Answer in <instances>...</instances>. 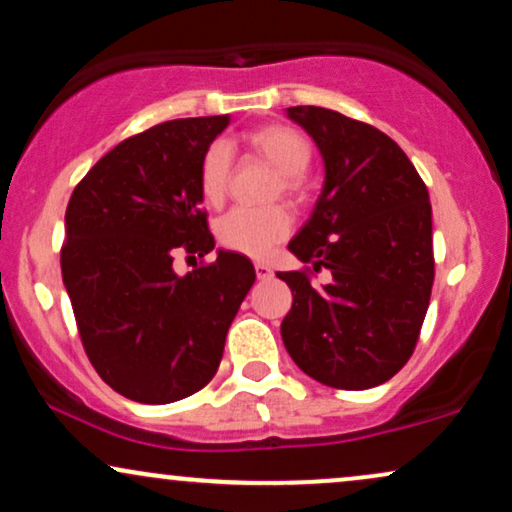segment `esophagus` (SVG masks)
<instances>
[{
	"mask_svg": "<svg viewBox=\"0 0 512 512\" xmlns=\"http://www.w3.org/2000/svg\"><path fill=\"white\" fill-rule=\"evenodd\" d=\"M255 274H257V279H262V281L272 279V276H274L272 267H269V264H264V262H255Z\"/></svg>",
	"mask_w": 512,
	"mask_h": 512,
	"instance_id": "1",
	"label": "esophagus"
}]
</instances>
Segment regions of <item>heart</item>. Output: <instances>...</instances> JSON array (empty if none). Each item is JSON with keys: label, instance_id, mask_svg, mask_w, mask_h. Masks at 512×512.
<instances>
[{"label": "heart", "instance_id": "b5f03b06", "mask_svg": "<svg viewBox=\"0 0 512 512\" xmlns=\"http://www.w3.org/2000/svg\"><path fill=\"white\" fill-rule=\"evenodd\" d=\"M252 150L274 166L279 181L276 195L300 197L305 190V171L312 162V147L303 133L291 126H262L248 135ZM233 169V147L229 140H214L207 147L197 169V183L207 205H219L224 200ZM293 219L286 207H233L214 224L221 248L245 257H264L276 243L291 233Z\"/></svg>", "mask_w": 512, "mask_h": 512}]
</instances>
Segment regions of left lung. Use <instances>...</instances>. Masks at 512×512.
Instances as JSON below:
<instances>
[{
	"mask_svg": "<svg viewBox=\"0 0 512 512\" xmlns=\"http://www.w3.org/2000/svg\"><path fill=\"white\" fill-rule=\"evenodd\" d=\"M315 140L324 186L288 250L331 279L279 272L293 291L281 322L288 355L334 389L384 384L410 360L434 283L432 205L400 147L369 123L324 107H288Z\"/></svg>",
	"mask_w": 512,
	"mask_h": 512,
	"instance_id": "left-lung-1",
	"label": "left lung"
}]
</instances>
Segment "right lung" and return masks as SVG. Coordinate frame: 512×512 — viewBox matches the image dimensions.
Listing matches in <instances>:
<instances>
[{
	"label": "right lung",
	"instance_id": "right-lung-1",
	"mask_svg": "<svg viewBox=\"0 0 512 512\" xmlns=\"http://www.w3.org/2000/svg\"><path fill=\"white\" fill-rule=\"evenodd\" d=\"M229 114L174 119L123 140L66 207L61 276L92 367L121 396L164 405L217 374L255 267L238 252L188 274L178 250H214L197 169Z\"/></svg>",
	"mask_w": 512,
	"mask_h": 512
}]
</instances>
